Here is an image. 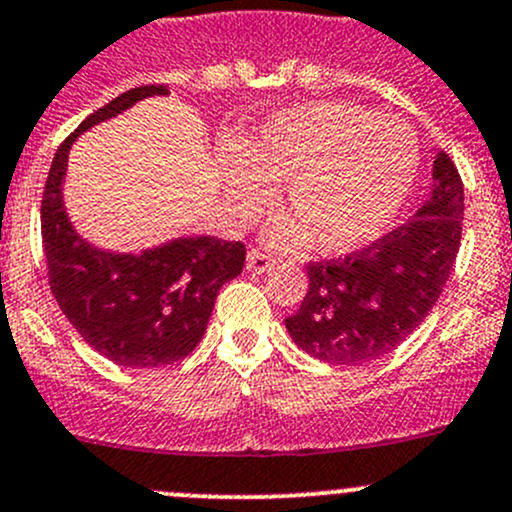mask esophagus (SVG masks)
I'll list each match as a JSON object with an SVG mask.
<instances>
[{
  "label": "esophagus",
  "instance_id": "1",
  "mask_svg": "<svg viewBox=\"0 0 512 512\" xmlns=\"http://www.w3.org/2000/svg\"><path fill=\"white\" fill-rule=\"evenodd\" d=\"M272 265H274L272 257L265 255V252H262V250H257V247H252V250L247 252V270H250V272L265 274Z\"/></svg>",
  "mask_w": 512,
  "mask_h": 512
}]
</instances>
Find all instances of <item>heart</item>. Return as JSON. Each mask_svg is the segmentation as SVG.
<instances>
[{
	"instance_id": "b5f03b06",
	"label": "heart",
	"mask_w": 512,
	"mask_h": 512,
	"mask_svg": "<svg viewBox=\"0 0 512 512\" xmlns=\"http://www.w3.org/2000/svg\"><path fill=\"white\" fill-rule=\"evenodd\" d=\"M240 171L245 203L262 198V184H284L294 218L270 228L277 247L314 238L328 255L378 240L410 196L419 169L414 129L392 115H373L353 102H309L274 115L247 139Z\"/></svg>"
}]
</instances>
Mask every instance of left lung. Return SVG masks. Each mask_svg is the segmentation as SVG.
Returning a JSON list of instances; mask_svg holds the SVG:
<instances>
[{"instance_id":"left-lung-1","label":"left lung","mask_w":512,"mask_h":512,"mask_svg":"<svg viewBox=\"0 0 512 512\" xmlns=\"http://www.w3.org/2000/svg\"><path fill=\"white\" fill-rule=\"evenodd\" d=\"M432 193L400 228L343 260L311 262L309 292L287 324L301 351L333 365H360L395 351L437 304L454 270L464 184L439 152Z\"/></svg>"}]
</instances>
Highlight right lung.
<instances>
[{
    "instance_id": "obj_1",
    "label": "right lung",
    "mask_w": 512,
    "mask_h": 512,
    "mask_svg": "<svg viewBox=\"0 0 512 512\" xmlns=\"http://www.w3.org/2000/svg\"><path fill=\"white\" fill-rule=\"evenodd\" d=\"M152 95H169V88H132L85 117L58 147L41 201V238L53 297L90 348L125 368H157L186 358L206 333L220 287L245 265L242 242L211 235L176 238L134 255L90 245L73 228L63 203L73 142L85 129Z\"/></svg>"
}]
</instances>
